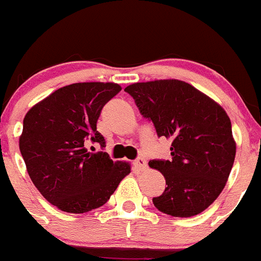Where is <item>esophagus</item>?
I'll return each instance as SVG.
<instances>
[{"mask_svg":"<svg viewBox=\"0 0 261 261\" xmlns=\"http://www.w3.org/2000/svg\"><path fill=\"white\" fill-rule=\"evenodd\" d=\"M134 166L138 167L139 170H144L147 167V161L146 159H143V157H138V159H136L133 161Z\"/></svg>","mask_w":261,"mask_h":261,"instance_id":"34e87169","label":"esophagus"}]
</instances>
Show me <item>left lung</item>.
<instances>
[{
	"mask_svg": "<svg viewBox=\"0 0 261 261\" xmlns=\"http://www.w3.org/2000/svg\"><path fill=\"white\" fill-rule=\"evenodd\" d=\"M159 137L172 141L171 160H151L162 172L164 193L154 207L174 217H192L218 198L236 154L231 120L222 107L179 80L138 82L124 89Z\"/></svg>",
	"mask_w": 261,
	"mask_h": 261,
	"instance_id": "1",
	"label": "left lung"
}]
</instances>
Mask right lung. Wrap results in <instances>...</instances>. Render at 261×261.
<instances>
[{
	"mask_svg": "<svg viewBox=\"0 0 261 261\" xmlns=\"http://www.w3.org/2000/svg\"><path fill=\"white\" fill-rule=\"evenodd\" d=\"M122 87L112 82L64 86L27 113L20 152L28 174L50 204L68 213L104 205L130 172L127 162H113L107 152H90L89 142L105 147L96 130L102 108Z\"/></svg>",
	"mask_w": 261,
	"mask_h": 261,
	"instance_id": "right-lung-1",
	"label": "right lung"
}]
</instances>
